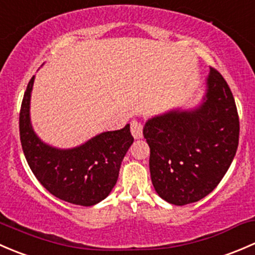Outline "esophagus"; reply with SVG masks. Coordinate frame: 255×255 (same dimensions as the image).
<instances>
[{"mask_svg":"<svg viewBox=\"0 0 255 255\" xmlns=\"http://www.w3.org/2000/svg\"><path fill=\"white\" fill-rule=\"evenodd\" d=\"M130 130L131 133L135 138H141L142 137V130H143V125L140 120L137 119H133L131 120L130 123Z\"/></svg>","mask_w":255,"mask_h":255,"instance_id":"1","label":"esophagus"}]
</instances>
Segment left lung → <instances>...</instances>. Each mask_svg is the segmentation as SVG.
I'll use <instances>...</instances> for the list:
<instances>
[{"mask_svg": "<svg viewBox=\"0 0 255 255\" xmlns=\"http://www.w3.org/2000/svg\"><path fill=\"white\" fill-rule=\"evenodd\" d=\"M206 83L199 108L172 110L149 119L143 128L152 184L173 205L195 203L211 193L237 151L240 118L232 92L214 67Z\"/></svg>", "mask_w": 255, "mask_h": 255, "instance_id": "8db88e82", "label": "left lung"}]
</instances>
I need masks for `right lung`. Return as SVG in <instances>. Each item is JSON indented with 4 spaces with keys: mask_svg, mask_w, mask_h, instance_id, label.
<instances>
[{
    "mask_svg": "<svg viewBox=\"0 0 255 255\" xmlns=\"http://www.w3.org/2000/svg\"><path fill=\"white\" fill-rule=\"evenodd\" d=\"M34 76L24 92L19 113V136L31 172L56 198L81 206L106 199L117 184L120 164L133 142L130 125L107 131L72 149L46 145L34 133L29 119Z\"/></svg>",
    "mask_w": 255,
    "mask_h": 255,
    "instance_id": "1",
    "label": "right lung"
}]
</instances>
